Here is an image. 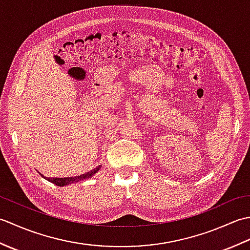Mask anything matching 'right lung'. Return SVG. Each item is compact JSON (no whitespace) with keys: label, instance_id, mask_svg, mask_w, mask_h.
Masks as SVG:
<instances>
[{"label":"right lung","instance_id":"1","mask_svg":"<svg viewBox=\"0 0 250 250\" xmlns=\"http://www.w3.org/2000/svg\"><path fill=\"white\" fill-rule=\"evenodd\" d=\"M101 167H102V166H100V167H94V168L91 169V171H90V172L82 174V175H79V176H75V177H65V178H60V177H46V176H44V175L42 174V173H40V172H39V173H40V175H41L42 177L45 178L46 180H48V182H50V183H52V184H55L56 186H59V187H63V186H67V185H70V184H74V183H77V182H82V180H84V179H88V178H90V177H92L95 173L99 172V169L101 168Z\"/></svg>","mask_w":250,"mask_h":250}]
</instances>
